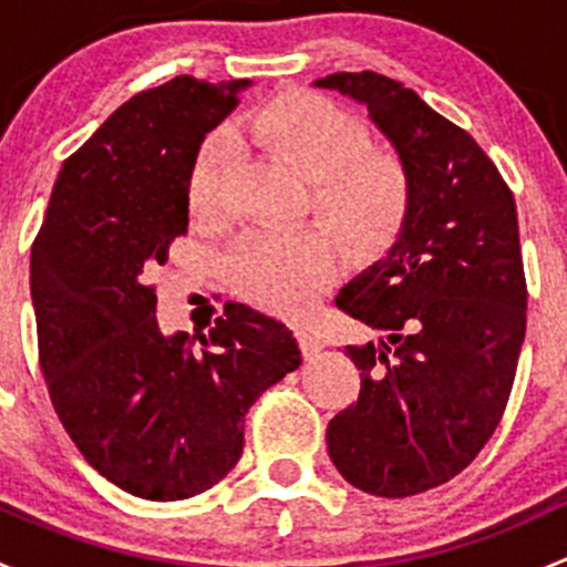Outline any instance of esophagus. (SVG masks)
Masks as SVG:
<instances>
[{"mask_svg": "<svg viewBox=\"0 0 567 567\" xmlns=\"http://www.w3.org/2000/svg\"><path fill=\"white\" fill-rule=\"evenodd\" d=\"M296 334H299L301 353H305L307 359L318 357V353L323 351V340H320V337H318L316 331H312V329H299V331H296Z\"/></svg>", "mask_w": 567, "mask_h": 567, "instance_id": "esophagus-1", "label": "esophagus"}]
</instances>
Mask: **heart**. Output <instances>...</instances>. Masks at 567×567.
<instances>
[{"label":"heart","mask_w":567,"mask_h":567,"mask_svg":"<svg viewBox=\"0 0 567 567\" xmlns=\"http://www.w3.org/2000/svg\"><path fill=\"white\" fill-rule=\"evenodd\" d=\"M238 131L310 181L307 205L351 260H373L398 238L411 208L409 167L392 151L370 145V131L351 112L323 95L290 93L249 112ZM233 153L227 134L199 151L188 177V205L203 219L221 210ZM328 234L320 227L247 233L230 255L233 285L262 310L282 316L307 310L340 262Z\"/></svg>","instance_id":"b5f03b06"}]
</instances>
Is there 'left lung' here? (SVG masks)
Instances as JSON below:
<instances>
[{
  "mask_svg": "<svg viewBox=\"0 0 567 567\" xmlns=\"http://www.w3.org/2000/svg\"><path fill=\"white\" fill-rule=\"evenodd\" d=\"M316 87L368 106L411 175L398 241L337 296L381 340L346 348L362 390L326 427L348 483L403 499L463 472L505 414L527 331L516 199L483 147L414 90L373 71Z\"/></svg>",
  "mask_w": 567,
  "mask_h": 567,
  "instance_id": "1",
  "label": "left lung"
}]
</instances>
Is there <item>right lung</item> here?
<instances>
[{"mask_svg": "<svg viewBox=\"0 0 567 567\" xmlns=\"http://www.w3.org/2000/svg\"><path fill=\"white\" fill-rule=\"evenodd\" d=\"M251 82L175 76L125 101L65 158L32 244L49 398L84 461L153 502L197 496L244 453L249 405L301 364L293 331L227 305L208 334H164L151 274L188 227L205 134Z\"/></svg>", "mask_w": 567, "mask_h": 567, "instance_id": "obj_1", "label": "right lung"}]
</instances>
